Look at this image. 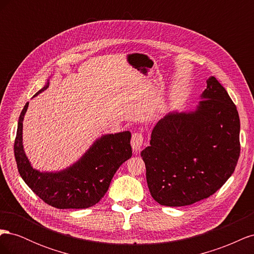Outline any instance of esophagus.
Instances as JSON below:
<instances>
[{
    "label": "esophagus",
    "instance_id": "esophagus-1",
    "mask_svg": "<svg viewBox=\"0 0 254 254\" xmlns=\"http://www.w3.org/2000/svg\"><path fill=\"white\" fill-rule=\"evenodd\" d=\"M144 143V137L142 135V133L140 132H135L132 134L131 137V147L133 149V151H140L142 149V146Z\"/></svg>",
    "mask_w": 254,
    "mask_h": 254
}]
</instances>
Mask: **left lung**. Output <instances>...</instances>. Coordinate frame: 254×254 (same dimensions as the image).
Returning <instances> with one entry per match:
<instances>
[{"mask_svg":"<svg viewBox=\"0 0 254 254\" xmlns=\"http://www.w3.org/2000/svg\"><path fill=\"white\" fill-rule=\"evenodd\" d=\"M193 111L168 112L142 150L146 180L161 205L193 204L213 195L240 158V117L226 89L211 76Z\"/></svg>","mask_w":254,"mask_h":254,"instance_id":"left-lung-1","label":"left lung"}]
</instances>
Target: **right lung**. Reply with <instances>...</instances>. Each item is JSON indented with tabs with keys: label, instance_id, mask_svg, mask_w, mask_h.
Listing matches in <instances>:
<instances>
[{
	"label": "right lung",
	"instance_id": "1",
	"mask_svg": "<svg viewBox=\"0 0 254 254\" xmlns=\"http://www.w3.org/2000/svg\"><path fill=\"white\" fill-rule=\"evenodd\" d=\"M50 79L51 76L33 97L49 88ZM28 104L20 114L13 147L22 179L45 203L57 209H87L95 205L107 193L119 167L131 158V133L103 134L75 163L64 170L40 172L30 164L23 147V120Z\"/></svg>",
	"mask_w": 254,
	"mask_h": 254
}]
</instances>
